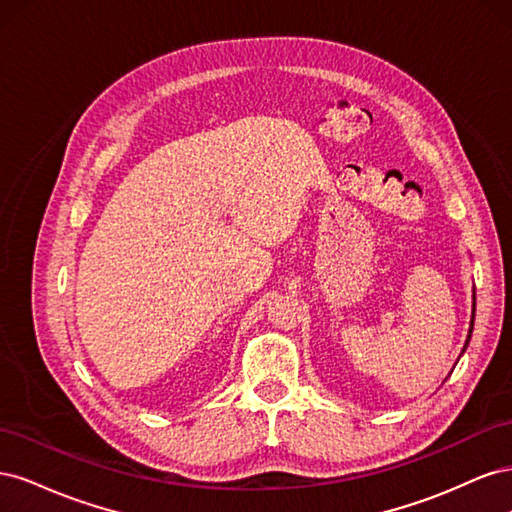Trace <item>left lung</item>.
I'll list each match as a JSON object with an SVG mask.
<instances>
[{
  "label": "left lung",
  "instance_id": "obj_1",
  "mask_svg": "<svg viewBox=\"0 0 512 512\" xmlns=\"http://www.w3.org/2000/svg\"><path fill=\"white\" fill-rule=\"evenodd\" d=\"M474 316H476V292L472 294V320H470V333H468V339H466V346H463L461 354H463V352H466V348H468V344H470V337H472V329H474Z\"/></svg>",
  "mask_w": 512,
  "mask_h": 512
}]
</instances>
